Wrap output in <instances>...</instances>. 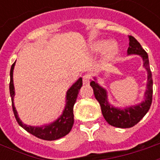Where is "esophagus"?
Returning a JSON list of instances; mask_svg holds the SVG:
<instances>
[{"instance_id": "esophagus-1", "label": "esophagus", "mask_w": 160, "mask_h": 160, "mask_svg": "<svg viewBox=\"0 0 160 160\" xmlns=\"http://www.w3.org/2000/svg\"><path fill=\"white\" fill-rule=\"evenodd\" d=\"M82 80H83V84H89V82H90V80H91V75L90 74H88V73H87V74H85L83 76V78H82Z\"/></svg>"}]
</instances>
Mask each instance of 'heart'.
I'll use <instances>...</instances> for the list:
<instances>
[{
    "label": "heart",
    "mask_w": 160,
    "mask_h": 160,
    "mask_svg": "<svg viewBox=\"0 0 160 160\" xmlns=\"http://www.w3.org/2000/svg\"><path fill=\"white\" fill-rule=\"evenodd\" d=\"M90 50L93 54H98L103 50L104 61L109 62L118 54V45L117 42L112 41L108 42L106 40L100 39L94 41L91 43Z\"/></svg>",
    "instance_id": "heart-1"
}]
</instances>
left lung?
<instances>
[{
    "instance_id": "1",
    "label": "left lung",
    "mask_w": 160,
    "mask_h": 160,
    "mask_svg": "<svg viewBox=\"0 0 160 160\" xmlns=\"http://www.w3.org/2000/svg\"><path fill=\"white\" fill-rule=\"evenodd\" d=\"M129 47L128 49V55H139L143 59V66L148 71V84L147 90L145 92V100L141 104L134 106L127 107L125 109H120L112 106L107 99V92L103 87L99 86L94 80L91 81V87L93 89L94 96L100 104L102 114L108 123L117 128H131L137 124L144 118V116L151 107L152 101V72L149 67L148 53L142 49L141 43L134 38V37L129 36Z\"/></svg>"
}]
</instances>
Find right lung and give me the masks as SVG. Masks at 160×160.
Listing matches in <instances>:
<instances>
[{
	"mask_svg": "<svg viewBox=\"0 0 160 160\" xmlns=\"http://www.w3.org/2000/svg\"><path fill=\"white\" fill-rule=\"evenodd\" d=\"M15 62L11 67L10 70V84H9V90H10V96L12 98V106L13 114L16 118V121L21 127L26 129L30 134L34 136L45 140V141H55L57 139L65 136L69 133L73 125V105L76 102L77 97L79 94V91L82 87V78H80L75 83L67 92L66 95V105L65 109L63 110L62 114L60 118L53 122L52 123L41 126V127H33L24 124L19 119L17 111L13 104V97H14V87H13V80H12V72L14 68Z\"/></svg>",
	"mask_w": 160,
	"mask_h": 160,
	"instance_id": "1",
	"label": "right lung"
}]
</instances>
